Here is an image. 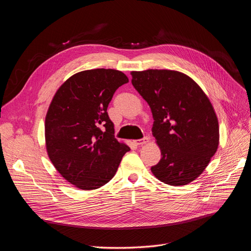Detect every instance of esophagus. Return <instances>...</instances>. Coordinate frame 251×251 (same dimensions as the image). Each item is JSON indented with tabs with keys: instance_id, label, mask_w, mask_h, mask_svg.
<instances>
[{
	"instance_id": "1",
	"label": "esophagus",
	"mask_w": 251,
	"mask_h": 251,
	"mask_svg": "<svg viewBox=\"0 0 251 251\" xmlns=\"http://www.w3.org/2000/svg\"><path fill=\"white\" fill-rule=\"evenodd\" d=\"M148 142H149V138L145 137V138H143V139L136 140V141H135V144L138 145V146H142V145H144V144H147Z\"/></svg>"
}]
</instances>
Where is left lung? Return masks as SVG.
Masks as SVG:
<instances>
[{"instance_id": "1", "label": "left lung", "mask_w": 251, "mask_h": 251, "mask_svg": "<svg viewBox=\"0 0 251 251\" xmlns=\"http://www.w3.org/2000/svg\"><path fill=\"white\" fill-rule=\"evenodd\" d=\"M131 84L153 114L152 134L162 158L151 170L169 185H185L202 173L219 145V125L209 98L177 71L131 72Z\"/></svg>"}]
</instances>
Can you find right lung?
Listing matches in <instances>:
<instances>
[{
  "label": "right lung",
  "mask_w": 251,
  "mask_h": 251,
  "mask_svg": "<svg viewBox=\"0 0 251 251\" xmlns=\"http://www.w3.org/2000/svg\"><path fill=\"white\" fill-rule=\"evenodd\" d=\"M128 82L121 71L94 69L75 74L56 91L46 117L49 157L63 177L90 190L106 184L130 149L114 138L107 107Z\"/></svg>",
  "instance_id": "obj_1"
}]
</instances>
